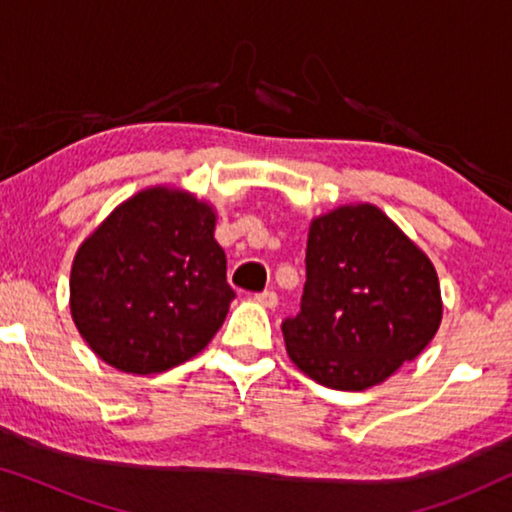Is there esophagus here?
Returning a JSON list of instances; mask_svg holds the SVG:
<instances>
[{
  "label": "esophagus",
  "mask_w": 512,
  "mask_h": 512,
  "mask_svg": "<svg viewBox=\"0 0 512 512\" xmlns=\"http://www.w3.org/2000/svg\"><path fill=\"white\" fill-rule=\"evenodd\" d=\"M256 303H261L263 307H277V293L275 291H263V293H256Z\"/></svg>",
  "instance_id": "esophagus-1"
}]
</instances>
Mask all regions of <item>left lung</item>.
Returning a JSON list of instances; mask_svg holds the SVG:
<instances>
[{"label":"left lung","instance_id":"obj_1","mask_svg":"<svg viewBox=\"0 0 512 512\" xmlns=\"http://www.w3.org/2000/svg\"><path fill=\"white\" fill-rule=\"evenodd\" d=\"M305 289L282 333L291 361L314 382L363 391L417 359L443 319L429 256L368 202L310 223Z\"/></svg>","mask_w":512,"mask_h":512}]
</instances>
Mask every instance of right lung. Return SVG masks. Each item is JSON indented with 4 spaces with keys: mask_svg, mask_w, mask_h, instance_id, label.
<instances>
[{
    "mask_svg": "<svg viewBox=\"0 0 512 512\" xmlns=\"http://www.w3.org/2000/svg\"><path fill=\"white\" fill-rule=\"evenodd\" d=\"M214 226L212 205L153 186L86 237L72 263L69 310L104 363L153 375L209 345L235 298Z\"/></svg>",
    "mask_w": 512,
    "mask_h": 512,
    "instance_id": "1",
    "label": "right lung"
}]
</instances>
